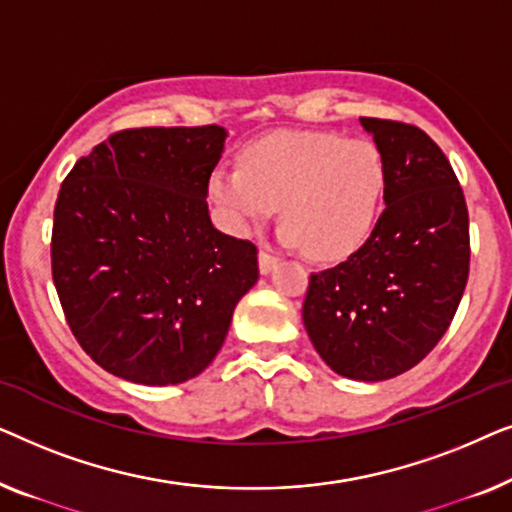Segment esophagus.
Here are the masks:
<instances>
[{"label":"esophagus","mask_w":512,"mask_h":512,"mask_svg":"<svg viewBox=\"0 0 512 512\" xmlns=\"http://www.w3.org/2000/svg\"><path fill=\"white\" fill-rule=\"evenodd\" d=\"M277 263V256H272L268 249H261L258 251V268H261L263 275H268V272L272 270V265Z\"/></svg>","instance_id":"34e87169"}]
</instances>
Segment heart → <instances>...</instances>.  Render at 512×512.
I'll list each match as a JSON object with an SVG mask.
<instances>
[{
  "label": "heart",
  "instance_id": "b5f03b06",
  "mask_svg": "<svg viewBox=\"0 0 512 512\" xmlns=\"http://www.w3.org/2000/svg\"><path fill=\"white\" fill-rule=\"evenodd\" d=\"M387 193V160L366 137L275 132L242 149L240 167L209 177L226 226L247 235L282 202L279 237L321 261L352 256L373 233Z\"/></svg>",
  "mask_w": 512,
  "mask_h": 512
}]
</instances>
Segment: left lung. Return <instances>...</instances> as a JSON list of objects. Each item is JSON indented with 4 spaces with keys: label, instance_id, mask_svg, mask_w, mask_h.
<instances>
[{
    "label": "left lung",
    "instance_id": "left-lung-1",
    "mask_svg": "<svg viewBox=\"0 0 512 512\" xmlns=\"http://www.w3.org/2000/svg\"><path fill=\"white\" fill-rule=\"evenodd\" d=\"M361 125L387 160V207L359 251L310 275L303 321L335 373L380 382L417 366L450 328L471 237L464 191L440 146L410 123Z\"/></svg>",
    "mask_w": 512,
    "mask_h": 512
}]
</instances>
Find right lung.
Here are the masks:
<instances>
[{
    "mask_svg": "<svg viewBox=\"0 0 512 512\" xmlns=\"http://www.w3.org/2000/svg\"><path fill=\"white\" fill-rule=\"evenodd\" d=\"M226 130L114 132L62 181L51 268L74 338L123 380L167 387L200 375L258 279L254 242L207 207Z\"/></svg>",
    "mask_w": 512,
    "mask_h": 512,
    "instance_id": "right-lung-1",
    "label": "right lung"
}]
</instances>
